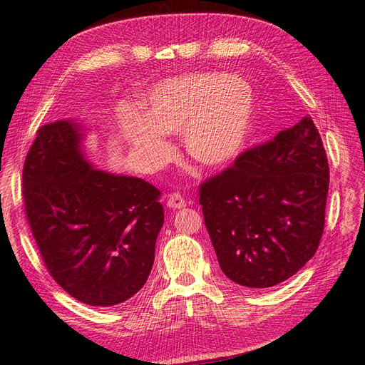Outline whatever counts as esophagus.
Listing matches in <instances>:
<instances>
[{
  "instance_id": "34e87169",
  "label": "esophagus",
  "mask_w": 365,
  "mask_h": 365,
  "mask_svg": "<svg viewBox=\"0 0 365 365\" xmlns=\"http://www.w3.org/2000/svg\"><path fill=\"white\" fill-rule=\"evenodd\" d=\"M168 207L173 208V210H177V208H183L187 207V200L183 199L180 192H173L168 199Z\"/></svg>"
}]
</instances>
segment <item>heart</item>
Masks as SVG:
<instances>
[{
	"label": "heart",
	"instance_id": "1",
	"mask_svg": "<svg viewBox=\"0 0 365 365\" xmlns=\"http://www.w3.org/2000/svg\"><path fill=\"white\" fill-rule=\"evenodd\" d=\"M144 115L128 111L123 138L144 166H165L174 149L165 135L182 133L185 152L205 168L234 160L250 133L254 92L238 75L185 73L157 84L144 98Z\"/></svg>",
	"mask_w": 365,
	"mask_h": 365
}]
</instances>
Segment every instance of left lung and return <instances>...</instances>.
Listing matches in <instances>:
<instances>
[{
    "instance_id": "8db88e82",
    "label": "left lung",
    "mask_w": 365,
    "mask_h": 365,
    "mask_svg": "<svg viewBox=\"0 0 365 365\" xmlns=\"http://www.w3.org/2000/svg\"><path fill=\"white\" fill-rule=\"evenodd\" d=\"M328 188L327 152L309 115L205 180L199 204L222 273L252 289L298 273L320 245Z\"/></svg>"
}]
</instances>
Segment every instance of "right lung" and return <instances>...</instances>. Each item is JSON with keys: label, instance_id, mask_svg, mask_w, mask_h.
I'll return each mask as SVG.
<instances>
[{"label": "right lung", "instance_id": "1", "mask_svg": "<svg viewBox=\"0 0 365 365\" xmlns=\"http://www.w3.org/2000/svg\"><path fill=\"white\" fill-rule=\"evenodd\" d=\"M81 139L73 120L37 130L23 166V200L51 277L84 304L108 307L143 289L165 213L160 190L94 169Z\"/></svg>", "mask_w": 365, "mask_h": 365}]
</instances>
